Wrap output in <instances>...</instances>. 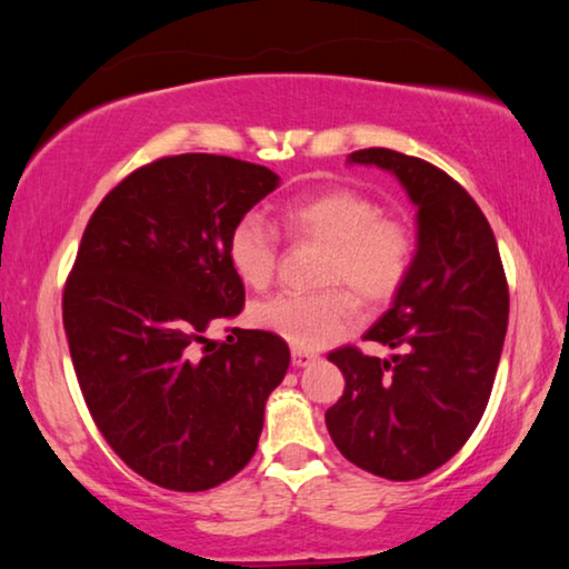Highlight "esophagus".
Here are the masks:
<instances>
[{
    "label": "esophagus",
    "instance_id": "obj_1",
    "mask_svg": "<svg viewBox=\"0 0 569 569\" xmlns=\"http://www.w3.org/2000/svg\"><path fill=\"white\" fill-rule=\"evenodd\" d=\"M291 359H293V366H298V369H301V366H308V363H313L316 359H319V356H316L313 351L293 349V351H291Z\"/></svg>",
    "mask_w": 569,
    "mask_h": 569
}]
</instances>
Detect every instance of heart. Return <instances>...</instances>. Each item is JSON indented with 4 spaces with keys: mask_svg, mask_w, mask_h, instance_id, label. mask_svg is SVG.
I'll list each match as a JSON object with an SVG mask.
<instances>
[{
    "mask_svg": "<svg viewBox=\"0 0 569 569\" xmlns=\"http://www.w3.org/2000/svg\"><path fill=\"white\" fill-rule=\"evenodd\" d=\"M286 236L323 243L319 291H286L256 303L258 329L281 336L296 349H321L353 321V298L383 303L401 291L417 258V236L407 220L381 213L377 200L351 188H326L281 208ZM228 261L250 288H266L281 263V236L258 213L240 216L228 233Z\"/></svg>",
    "mask_w": 569,
    "mask_h": 569,
    "instance_id": "heart-1",
    "label": "heart"
}]
</instances>
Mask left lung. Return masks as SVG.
I'll list each match as a JSON object with an SVG mask.
<instances>
[{
  "instance_id": "left-lung-1",
  "label": "left lung",
  "mask_w": 569,
  "mask_h": 569,
  "mask_svg": "<svg viewBox=\"0 0 569 569\" xmlns=\"http://www.w3.org/2000/svg\"><path fill=\"white\" fill-rule=\"evenodd\" d=\"M351 162L391 170L419 208V248L393 306L363 341L329 353L343 397L326 411L333 445L371 475L419 479L457 455L477 429L497 377L509 288L489 220L475 198L431 162L366 148Z\"/></svg>"
}]
</instances>
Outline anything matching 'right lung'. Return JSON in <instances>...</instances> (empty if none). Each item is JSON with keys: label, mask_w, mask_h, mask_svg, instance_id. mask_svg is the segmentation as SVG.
Here are the masks:
<instances>
[{"label": "right lung", "mask_w": 569, "mask_h": 569, "mask_svg": "<svg viewBox=\"0 0 569 569\" xmlns=\"http://www.w3.org/2000/svg\"><path fill=\"white\" fill-rule=\"evenodd\" d=\"M276 186L246 160L168 156L120 180L84 228L62 293L72 366L104 441L152 485L203 492L256 455L291 351L271 331H208L243 311L228 233Z\"/></svg>", "instance_id": "obj_1"}]
</instances>
